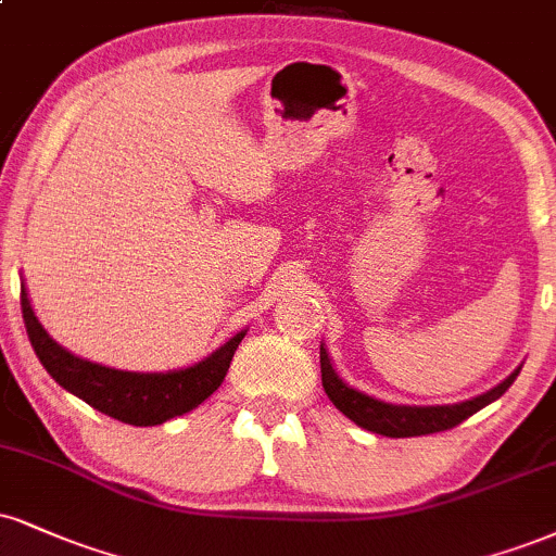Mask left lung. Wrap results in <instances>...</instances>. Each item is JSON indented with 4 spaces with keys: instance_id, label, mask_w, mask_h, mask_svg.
<instances>
[{
    "instance_id": "8db88e82",
    "label": "left lung",
    "mask_w": 556,
    "mask_h": 556,
    "mask_svg": "<svg viewBox=\"0 0 556 556\" xmlns=\"http://www.w3.org/2000/svg\"><path fill=\"white\" fill-rule=\"evenodd\" d=\"M520 367L507 376L503 383L490 388L481 396H473L469 401H458V404H438V406H409V404H391V401H380L376 396H367V393L357 391L350 383H344L339 378V372L333 370L329 352L320 344V380H324V391L329 393L339 412L344 417H350L354 425L370 430L376 434H386V438H417V434H432L451 430L469 419L471 414L484 409L486 404L497 401L507 388L513 386V380L518 378Z\"/></svg>"
}]
</instances>
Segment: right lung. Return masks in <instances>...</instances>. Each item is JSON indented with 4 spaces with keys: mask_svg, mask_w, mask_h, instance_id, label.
I'll return each instance as SVG.
<instances>
[{
    "mask_svg": "<svg viewBox=\"0 0 556 556\" xmlns=\"http://www.w3.org/2000/svg\"><path fill=\"white\" fill-rule=\"evenodd\" d=\"M20 305H23V320L33 350L49 370V376L64 391L75 393L77 399L90 404L92 409L134 427H155L197 409L223 386L232 354H236L240 339L245 337V331H238L202 363L180 367V370L131 372L90 363V359L64 350L38 320L25 282L20 285Z\"/></svg>",
    "mask_w": 556,
    "mask_h": 556,
    "instance_id": "1",
    "label": "right lung"
}]
</instances>
